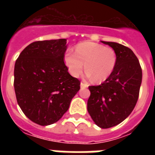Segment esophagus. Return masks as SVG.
<instances>
[{"label": "esophagus", "instance_id": "34e87169", "mask_svg": "<svg viewBox=\"0 0 155 155\" xmlns=\"http://www.w3.org/2000/svg\"><path fill=\"white\" fill-rule=\"evenodd\" d=\"M87 86H88V85L86 84H84V83H83V82L80 83V87H81V88H85V87H87Z\"/></svg>", "mask_w": 155, "mask_h": 155}]
</instances>
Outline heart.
Segmentation results:
<instances>
[{
    "instance_id": "heart-1",
    "label": "heart",
    "mask_w": 155,
    "mask_h": 155,
    "mask_svg": "<svg viewBox=\"0 0 155 155\" xmlns=\"http://www.w3.org/2000/svg\"><path fill=\"white\" fill-rule=\"evenodd\" d=\"M63 59L72 76L78 77L85 68L86 79H93L96 83H101L113 74L117 58L115 51L111 47L97 42H84L76 45L75 52L68 49Z\"/></svg>"
}]
</instances>
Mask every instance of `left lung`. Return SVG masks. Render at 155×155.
<instances>
[{"label": "left lung", "mask_w": 155, "mask_h": 155, "mask_svg": "<svg viewBox=\"0 0 155 155\" xmlns=\"http://www.w3.org/2000/svg\"><path fill=\"white\" fill-rule=\"evenodd\" d=\"M101 42L115 51L117 65L103 84L88 87L91 95L87 112L96 125L108 129L122 122L134 110L138 99L142 71L132 50L117 42Z\"/></svg>", "instance_id": "left-lung-1"}]
</instances>
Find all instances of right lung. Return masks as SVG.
Returning <instances> with one entry per match:
<instances>
[{"label": "right lung", "instance_id": "obj_1", "mask_svg": "<svg viewBox=\"0 0 155 155\" xmlns=\"http://www.w3.org/2000/svg\"><path fill=\"white\" fill-rule=\"evenodd\" d=\"M67 39L30 43L14 66V90L18 105L40 125L57 122L68 110L80 82L68 73L64 63Z\"/></svg>", "mask_w": 155, "mask_h": 155}]
</instances>
